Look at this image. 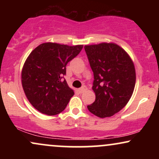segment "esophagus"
<instances>
[{"mask_svg":"<svg viewBox=\"0 0 159 159\" xmlns=\"http://www.w3.org/2000/svg\"><path fill=\"white\" fill-rule=\"evenodd\" d=\"M85 90H86V87H85V86H83V87H81V88L78 89V92L80 93H83Z\"/></svg>","mask_w":159,"mask_h":159,"instance_id":"1","label":"esophagus"}]
</instances>
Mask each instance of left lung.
Instances as JSON below:
<instances>
[{
	"label": "left lung",
	"mask_w": 159,
	"mask_h": 159,
	"mask_svg": "<svg viewBox=\"0 0 159 159\" xmlns=\"http://www.w3.org/2000/svg\"><path fill=\"white\" fill-rule=\"evenodd\" d=\"M84 50L93 72V90L96 94V100L87 108L100 118L113 116L132 97L136 81L134 63L114 43L85 45Z\"/></svg>",
	"instance_id": "1"
}]
</instances>
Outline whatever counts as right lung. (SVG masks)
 I'll return each mask as SVG.
<instances>
[{"instance_id": "right-lung-1", "label": "right lung", "mask_w": 159, "mask_h": 159, "mask_svg": "<svg viewBox=\"0 0 159 159\" xmlns=\"http://www.w3.org/2000/svg\"><path fill=\"white\" fill-rule=\"evenodd\" d=\"M83 45L47 43L30 53L24 64L21 83L27 99L36 110L52 116L62 112L74 92L64 79L67 63Z\"/></svg>"}]
</instances>
